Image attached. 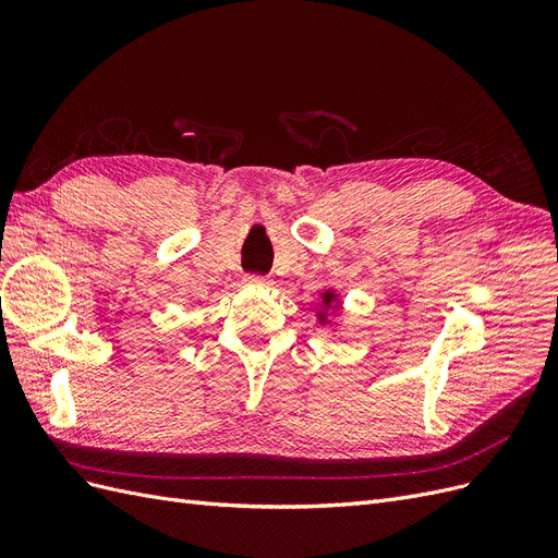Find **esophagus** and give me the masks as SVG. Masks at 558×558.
<instances>
[{
    "label": "esophagus",
    "instance_id": "esophagus-1",
    "mask_svg": "<svg viewBox=\"0 0 558 558\" xmlns=\"http://www.w3.org/2000/svg\"><path fill=\"white\" fill-rule=\"evenodd\" d=\"M246 283H248V286H269V283H272V281H269L267 277H258V275H248V277H246Z\"/></svg>",
    "mask_w": 558,
    "mask_h": 558
}]
</instances>
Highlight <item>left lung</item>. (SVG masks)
<instances>
[{"label": "left lung", "mask_w": 558, "mask_h": 558, "mask_svg": "<svg viewBox=\"0 0 558 558\" xmlns=\"http://www.w3.org/2000/svg\"><path fill=\"white\" fill-rule=\"evenodd\" d=\"M320 300H318V312H316V320L320 326H335V318H332V312H337L342 307V300H340V295H337L332 289H328V291H324L318 295Z\"/></svg>", "instance_id": "obj_1"}]
</instances>
